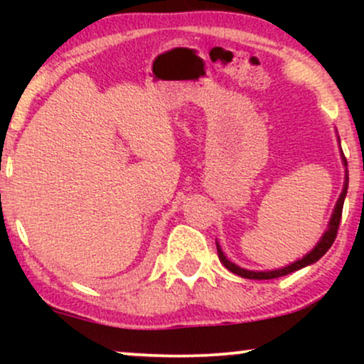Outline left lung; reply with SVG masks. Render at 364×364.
<instances>
[{"mask_svg":"<svg viewBox=\"0 0 364 364\" xmlns=\"http://www.w3.org/2000/svg\"><path fill=\"white\" fill-rule=\"evenodd\" d=\"M342 161H344V166H348V161H346L344 154H342ZM348 185H349V174H346L344 190H342L339 200H337V205H336V208H333V214H332V219H330L328 229H327V231H325V235L321 236L320 243L316 245L315 248H313L311 252L306 255V257H303L301 260L291 263V265L284 267V269L270 270V272H253V270H245V269H241V267L235 265V263H232V262H229L228 258L224 257V253H223V250H220V246L217 245V253H219V260L223 262L225 269L231 270L232 274L240 275V277H245V279H255V281H263V279L282 277V275H287V274L294 272V270H299V269H303V267L310 265V263H315L316 260H320V258L328 252V248L333 245V241H336V237H337V231H339V224H341V217H342V207H344V198H346V193H348Z\"/></svg>","mask_w":364,"mask_h":364,"instance_id":"8db88e82","label":"left lung"}]
</instances>
